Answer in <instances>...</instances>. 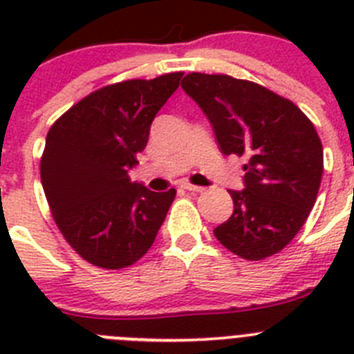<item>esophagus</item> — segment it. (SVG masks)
Masks as SVG:
<instances>
[{
    "instance_id": "34e87169",
    "label": "esophagus",
    "mask_w": 354,
    "mask_h": 354,
    "mask_svg": "<svg viewBox=\"0 0 354 354\" xmlns=\"http://www.w3.org/2000/svg\"><path fill=\"white\" fill-rule=\"evenodd\" d=\"M183 189H186V192H192V193L204 192V187L195 186V184H192V183H183Z\"/></svg>"
}]
</instances>
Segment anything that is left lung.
<instances>
[{
  "label": "left lung",
  "instance_id": "1",
  "mask_svg": "<svg viewBox=\"0 0 354 354\" xmlns=\"http://www.w3.org/2000/svg\"><path fill=\"white\" fill-rule=\"evenodd\" d=\"M212 124L225 156H246L245 189L216 239L246 261L282 252L301 230L323 177V145L292 101L253 81L192 72L180 83Z\"/></svg>",
  "mask_w": 354,
  "mask_h": 354
}]
</instances>
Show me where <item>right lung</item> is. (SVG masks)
<instances>
[{"mask_svg": "<svg viewBox=\"0 0 354 354\" xmlns=\"http://www.w3.org/2000/svg\"><path fill=\"white\" fill-rule=\"evenodd\" d=\"M183 74L102 86L49 129L40 179L53 220L72 250L97 268L122 270L140 261L167 218L174 187L150 192L127 171Z\"/></svg>", "mask_w": 354, "mask_h": 354, "instance_id": "right-lung-1", "label": "right lung"}]
</instances>
